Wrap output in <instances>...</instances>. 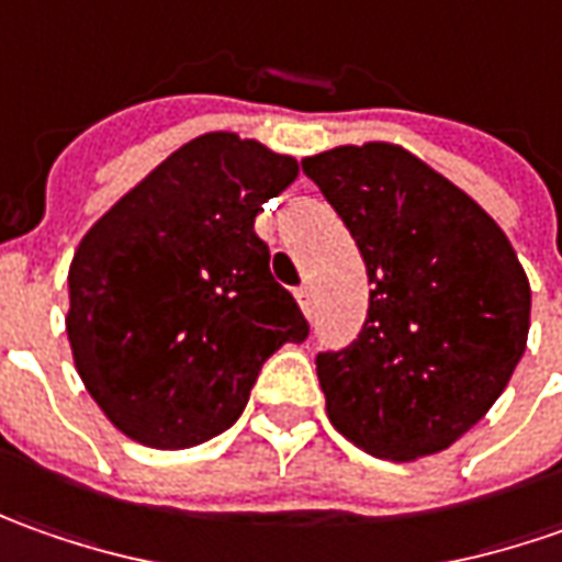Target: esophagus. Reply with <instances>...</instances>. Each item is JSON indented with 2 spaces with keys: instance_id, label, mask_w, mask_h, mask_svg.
<instances>
[{
  "instance_id": "34e87169",
  "label": "esophagus",
  "mask_w": 562,
  "mask_h": 562,
  "mask_svg": "<svg viewBox=\"0 0 562 562\" xmlns=\"http://www.w3.org/2000/svg\"><path fill=\"white\" fill-rule=\"evenodd\" d=\"M295 299H299L301 311L311 317V314H314V299H311V285H307V282H301L299 289H295Z\"/></svg>"
}]
</instances>
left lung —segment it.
Segmentation results:
<instances>
[{
    "mask_svg": "<svg viewBox=\"0 0 562 562\" xmlns=\"http://www.w3.org/2000/svg\"><path fill=\"white\" fill-rule=\"evenodd\" d=\"M370 280L358 339L319 351L326 414L373 457L436 454L470 432L526 351L532 292L501 226L385 143L304 158Z\"/></svg>",
    "mask_w": 562,
    "mask_h": 562,
    "instance_id": "left-lung-1",
    "label": "left lung"
}]
</instances>
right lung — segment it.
Listing matches in <instances>:
<instances>
[{"instance_id": "1", "label": "right lung", "mask_w": 562, "mask_h": 562, "mask_svg": "<svg viewBox=\"0 0 562 562\" xmlns=\"http://www.w3.org/2000/svg\"><path fill=\"white\" fill-rule=\"evenodd\" d=\"M299 161L236 133L177 148L95 223L68 273L77 373L148 448H192L243 416L261 367L311 326L270 273L255 217Z\"/></svg>"}]
</instances>
